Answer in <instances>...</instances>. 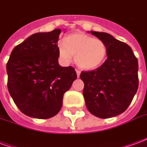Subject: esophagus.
<instances>
[{
	"mask_svg": "<svg viewBox=\"0 0 147 147\" xmlns=\"http://www.w3.org/2000/svg\"><path fill=\"white\" fill-rule=\"evenodd\" d=\"M76 71L77 77L79 78V77H80V71H79V70H76Z\"/></svg>",
	"mask_w": 147,
	"mask_h": 147,
	"instance_id": "esophagus-1",
	"label": "esophagus"
}]
</instances>
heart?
I'll list each match as a JSON object with an SVG mask.
<instances>
[{"mask_svg":"<svg viewBox=\"0 0 147 147\" xmlns=\"http://www.w3.org/2000/svg\"><path fill=\"white\" fill-rule=\"evenodd\" d=\"M58 55L64 64L70 63L75 56L76 64L84 70L100 67L107 56V47L100 39L81 33L71 34L58 44Z\"/></svg>","mask_w":147,"mask_h":147,"instance_id":"b5f03b06","label":"heart"}]
</instances>
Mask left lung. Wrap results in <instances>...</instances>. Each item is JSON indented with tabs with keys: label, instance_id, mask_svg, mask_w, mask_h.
Returning a JSON list of instances; mask_svg holds the SVG:
<instances>
[{
	"label": "left lung",
	"instance_id": "left-lung-1",
	"mask_svg": "<svg viewBox=\"0 0 147 147\" xmlns=\"http://www.w3.org/2000/svg\"><path fill=\"white\" fill-rule=\"evenodd\" d=\"M107 47V60L95 70L83 71V94L91 114L106 119L126 110L139 86L138 60L126 43L105 32L90 31Z\"/></svg>",
	"mask_w": 147,
	"mask_h": 147
}]
</instances>
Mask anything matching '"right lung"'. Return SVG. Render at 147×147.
<instances>
[{"label": "right lung", "mask_w": 147, "mask_h": 147, "mask_svg": "<svg viewBox=\"0 0 147 147\" xmlns=\"http://www.w3.org/2000/svg\"><path fill=\"white\" fill-rule=\"evenodd\" d=\"M61 29L34 34L11 51L6 69L8 90L28 117L49 119L61 110L64 94L76 80L75 68L58 63Z\"/></svg>", "instance_id": "add662e5"}]
</instances>
